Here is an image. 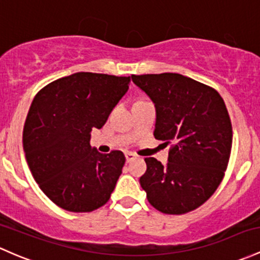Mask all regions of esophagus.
Here are the masks:
<instances>
[{"label": "esophagus", "mask_w": 260, "mask_h": 260, "mask_svg": "<svg viewBox=\"0 0 260 260\" xmlns=\"http://www.w3.org/2000/svg\"><path fill=\"white\" fill-rule=\"evenodd\" d=\"M133 159H136V154H135V153H131V152L125 153V160H127V163L132 162Z\"/></svg>", "instance_id": "1"}]
</instances>
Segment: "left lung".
I'll return each instance as SVG.
<instances>
[{"mask_svg": "<svg viewBox=\"0 0 260 260\" xmlns=\"http://www.w3.org/2000/svg\"><path fill=\"white\" fill-rule=\"evenodd\" d=\"M154 103V137L172 143L168 162L146 158L139 178L149 203L166 214H184L207 202L222 182L233 131L220 94L179 73L132 75Z\"/></svg>", "mask_w": 260, "mask_h": 260, "instance_id": "8db88e82", "label": "left lung"}]
</instances>
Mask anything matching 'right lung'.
I'll list each match as a JSON object with an SVG mask.
<instances>
[{"label": "right lung", "mask_w": 260, "mask_h": 260, "mask_svg": "<svg viewBox=\"0 0 260 260\" xmlns=\"http://www.w3.org/2000/svg\"><path fill=\"white\" fill-rule=\"evenodd\" d=\"M131 77L77 72L51 82L32 101L23 151L32 176L48 198L68 212H92L111 198L125 157L89 144L128 91Z\"/></svg>", "instance_id": "obj_1"}]
</instances>
